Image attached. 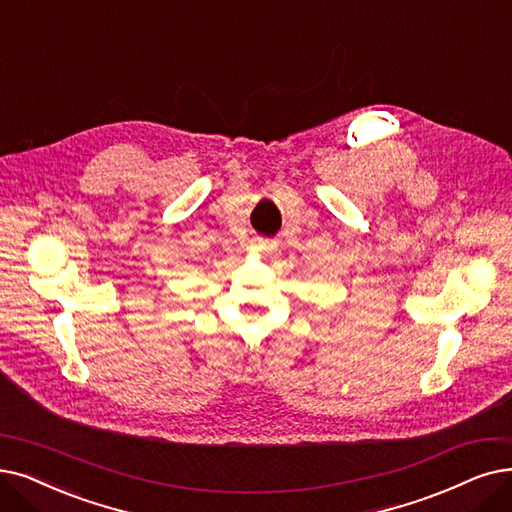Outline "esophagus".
Returning a JSON list of instances; mask_svg holds the SVG:
<instances>
[{"label": "esophagus", "instance_id": "1", "mask_svg": "<svg viewBox=\"0 0 512 512\" xmlns=\"http://www.w3.org/2000/svg\"><path fill=\"white\" fill-rule=\"evenodd\" d=\"M271 248V243L269 241H262V239H258L256 243H254V250H258V252H264V250H269Z\"/></svg>", "mask_w": 512, "mask_h": 512}]
</instances>
